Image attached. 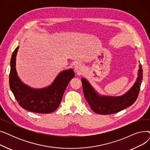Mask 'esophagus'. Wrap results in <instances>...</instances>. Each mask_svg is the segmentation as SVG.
<instances>
[{
    "mask_svg": "<svg viewBox=\"0 0 150 150\" xmlns=\"http://www.w3.org/2000/svg\"><path fill=\"white\" fill-rule=\"evenodd\" d=\"M74 69H75V70L76 71V72H80L83 71V67L82 65L81 64H80V63H76V64L74 66Z\"/></svg>",
    "mask_w": 150,
    "mask_h": 150,
    "instance_id": "1",
    "label": "esophagus"
}]
</instances>
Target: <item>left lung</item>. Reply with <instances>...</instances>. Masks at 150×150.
<instances>
[{"instance_id": "8db88e82", "label": "left lung", "mask_w": 150, "mask_h": 150, "mask_svg": "<svg viewBox=\"0 0 150 150\" xmlns=\"http://www.w3.org/2000/svg\"><path fill=\"white\" fill-rule=\"evenodd\" d=\"M143 70L139 64L138 77L131 89L120 97L100 96L95 91L88 81L82 78L84 96L93 112L100 114H112L132 105L137 98L143 78Z\"/></svg>"}]
</instances>
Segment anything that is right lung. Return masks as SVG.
<instances>
[{
    "mask_svg": "<svg viewBox=\"0 0 150 150\" xmlns=\"http://www.w3.org/2000/svg\"><path fill=\"white\" fill-rule=\"evenodd\" d=\"M19 47L13 52L10 61L9 83L19 105L28 111L41 114L53 112L59 106L67 86L74 77L72 69L62 71L52 84L41 89L30 88L19 78L16 69V57Z\"/></svg>",
    "mask_w": 150,
    "mask_h": 150,
    "instance_id": "obj_1",
    "label": "right lung"
}]
</instances>
